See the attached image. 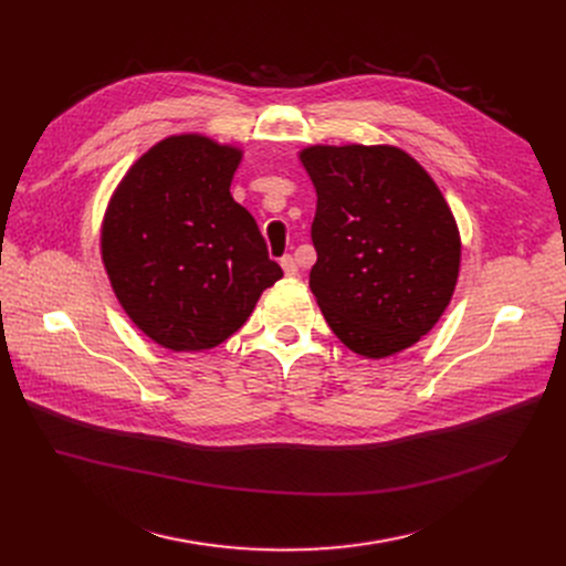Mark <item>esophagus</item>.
Here are the masks:
<instances>
[{
    "instance_id": "obj_1",
    "label": "esophagus",
    "mask_w": 566,
    "mask_h": 566,
    "mask_svg": "<svg viewBox=\"0 0 566 566\" xmlns=\"http://www.w3.org/2000/svg\"><path fill=\"white\" fill-rule=\"evenodd\" d=\"M281 266H283V272H285V276H297V274H300V266H297V260H294L292 255H283V258H281Z\"/></svg>"
}]
</instances>
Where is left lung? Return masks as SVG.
<instances>
[{
	"label": "left lung",
	"mask_w": 566,
	"mask_h": 566,
	"mask_svg": "<svg viewBox=\"0 0 566 566\" xmlns=\"http://www.w3.org/2000/svg\"><path fill=\"white\" fill-rule=\"evenodd\" d=\"M311 292L353 353L382 359L433 329L451 302L461 237L440 188L398 147H308Z\"/></svg>",
	"instance_id": "1"
}]
</instances>
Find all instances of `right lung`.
I'll list each match as a JSON object with an SVG mask.
<instances>
[{"mask_svg":"<svg viewBox=\"0 0 566 566\" xmlns=\"http://www.w3.org/2000/svg\"><path fill=\"white\" fill-rule=\"evenodd\" d=\"M239 160V149L202 136L166 138L107 205V279L136 327L175 353L230 338L283 276L255 219L230 196Z\"/></svg>","mask_w":566,"mask_h":566,"instance_id":"obj_1","label":"right lung"}]
</instances>
